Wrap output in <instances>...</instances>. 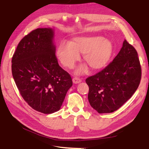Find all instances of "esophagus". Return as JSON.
<instances>
[{
  "mask_svg": "<svg viewBox=\"0 0 149 149\" xmlns=\"http://www.w3.org/2000/svg\"><path fill=\"white\" fill-rule=\"evenodd\" d=\"M81 81H82L81 79H80L79 78H78V77H74L72 79V82H73V83H74V84L80 83Z\"/></svg>",
  "mask_w": 149,
  "mask_h": 149,
  "instance_id": "obj_1",
  "label": "esophagus"
}]
</instances>
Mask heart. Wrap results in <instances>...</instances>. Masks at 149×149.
I'll return each mask as SVG.
<instances>
[{"label":"heart","instance_id":"1","mask_svg":"<svg viewBox=\"0 0 149 149\" xmlns=\"http://www.w3.org/2000/svg\"><path fill=\"white\" fill-rule=\"evenodd\" d=\"M113 49L111 41L102 36L80 37L74 38L71 43L61 41L58 45L57 55L63 66L71 69L80 59V53H83L84 61L92 69L97 70L108 63ZM86 70V68L83 66L79 67L76 72L81 74Z\"/></svg>","mask_w":149,"mask_h":149}]
</instances>
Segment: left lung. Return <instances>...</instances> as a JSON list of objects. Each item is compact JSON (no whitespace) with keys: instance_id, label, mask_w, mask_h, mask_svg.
Instances as JSON below:
<instances>
[{"instance_id":"1","label":"left lung","mask_w":149,"mask_h":149,"mask_svg":"<svg viewBox=\"0 0 149 149\" xmlns=\"http://www.w3.org/2000/svg\"><path fill=\"white\" fill-rule=\"evenodd\" d=\"M141 67L137 52L125 40L113 61L88 77V98L99 113H111L131 98L140 84Z\"/></svg>"}]
</instances>
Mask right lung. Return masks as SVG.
<instances>
[{"label": "right lung", "instance_id": "add662e5", "mask_svg": "<svg viewBox=\"0 0 149 149\" xmlns=\"http://www.w3.org/2000/svg\"><path fill=\"white\" fill-rule=\"evenodd\" d=\"M52 28H38L22 39L12 58V72L24 100L43 113L59 110L71 77L58 65Z\"/></svg>", "mask_w": 149, "mask_h": 149}]
</instances>
